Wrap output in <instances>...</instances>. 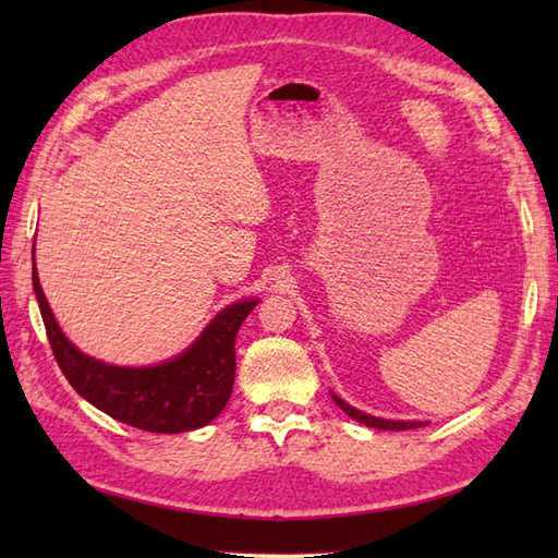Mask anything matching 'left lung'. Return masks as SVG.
<instances>
[{"mask_svg":"<svg viewBox=\"0 0 558 558\" xmlns=\"http://www.w3.org/2000/svg\"><path fill=\"white\" fill-rule=\"evenodd\" d=\"M333 400L340 405V410H345L352 420H357L366 426H374V429H386V432H405V429H414V426H422V422H388V420H378V417H372V414H364L360 410L350 408L345 400L333 396Z\"/></svg>","mask_w":558,"mask_h":558,"instance_id":"1","label":"left lung"}]
</instances>
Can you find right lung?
Instances as JSON below:
<instances>
[{
  "label": "right lung",
  "instance_id": "obj_1",
  "mask_svg": "<svg viewBox=\"0 0 558 558\" xmlns=\"http://www.w3.org/2000/svg\"><path fill=\"white\" fill-rule=\"evenodd\" d=\"M33 290L59 369L78 396L110 417L156 434L206 426L228 405L234 386V338L256 300L220 312L192 348L148 369H122L81 354L59 330L33 266Z\"/></svg>",
  "mask_w": 558,
  "mask_h": 558
}]
</instances>
